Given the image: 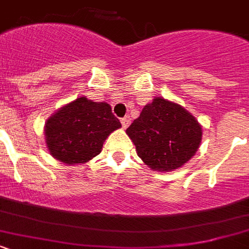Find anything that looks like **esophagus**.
Returning <instances> with one entry per match:
<instances>
[{
  "instance_id": "1",
  "label": "esophagus",
  "mask_w": 249,
  "mask_h": 249,
  "mask_svg": "<svg viewBox=\"0 0 249 249\" xmlns=\"http://www.w3.org/2000/svg\"><path fill=\"white\" fill-rule=\"evenodd\" d=\"M120 122H122L123 127H124V129H126V127L129 126V125H130L131 119H130V116L126 115V116H124V118H122V120H120Z\"/></svg>"
}]
</instances>
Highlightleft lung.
<instances>
[{
    "mask_svg": "<svg viewBox=\"0 0 249 249\" xmlns=\"http://www.w3.org/2000/svg\"><path fill=\"white\" fill-rule=\"evenodd\" d=\"M126 134L145 165L155 172H172L194 157L203 130L187 109L157 96L144 107Z\"/></svg>",
    "mask_w": 249,
    "mask_h": 249,
    "instance_id": "obj_1",
    "label": "left lung"
}]
</instances>
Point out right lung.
<instances>
[{
  "label": "right lung",
  "instance_id": "add662e5",
  "mask_svg": "<svg viewBox=\"0 0 249 249\" xmlns=\"http://www.w3.org/2000/svg\"><path fill=\"white\" fill-rule=\"evenodd\" d=\"M122 127L107 103L80 96L56 110L45 123V142L53 159L79 165L100 154L104 142Z\"/></svg>",
  "mask_w": 249,
  "mask_h": 249
}]
</instances>
